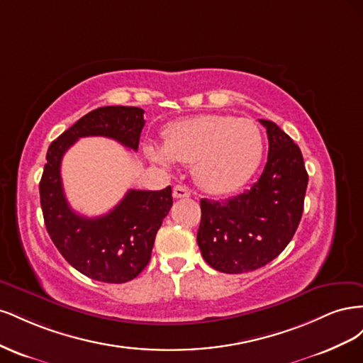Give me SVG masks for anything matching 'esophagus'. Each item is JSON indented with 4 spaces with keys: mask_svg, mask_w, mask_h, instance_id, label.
Masks as SVG:
<instances>
[{
    "mask_svg": "<svg viewBox=\"0 0 363 363\" xmlns=\"http://www.w3.org/2000/svg\"><path fill=\"white\" fill-rule=\"evenodd\" d=\"M172 196L174 199H189L191 196V191L186 188V186H183V184H177L174 188V191H172Z\"/></svg>",
    "mask_w": 363,
    "mask_h": 363,
    "instance_id": "obj_1",
    "label": "esophagus"
}]
</instances>
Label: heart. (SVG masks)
Listing matches in <instances>:
<instances>
[{
    "mask_svg": "<svg viewBox=\"0 0 363 363\" xmlns=\"http://www.w3.org/2000/svg\"><path fill=\"white\" fill-rule=\"evenodd\" d=\"M263 136L250 119L230 115H199L164 130V147L147 148L152 162L194 163V177L211 194L235 192L252 177L263 157Z\"/></svg>",
    "mask_w": 363,
    "mask_h": 363,
    "instance_id": "1",
    "label": "heart"
}]
</instances>
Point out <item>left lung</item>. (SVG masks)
<instances>
[{"mask_svg":"<svg viewBox=\"0 0 363 363\" xmlns=\"http://www.w3.org/2000/svg\"><path fill=\"white\" fill-rule=\"evenodd\" d=\"M269 140L259 180L228 200L203 199L196 242L203 259L225 274L265 267L291 242L300 224L307 175L298 145L274 124L260 119Z\"/></svg>","mask_w":363,"mask_h":363,"instance_id":"left-lung-1","label":"left lung"}]
</instances>
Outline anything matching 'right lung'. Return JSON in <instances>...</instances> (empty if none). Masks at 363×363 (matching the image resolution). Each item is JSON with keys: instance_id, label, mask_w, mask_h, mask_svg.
I'll return each mask as SVG.
<instances>
[{"instance_id": "add662e5", "label": "right lung", "mask_w": 363, "mask_h": 363, "mask_svg": "<svg viewBox=\"0 0 363 363\" xmlns=\"http://www.w3.org/2000/svg\"><path fill=\"white\" fill-rule=\"evenodd\" d=\"M144 125L139 107H98L63 131L47 151L39 194L48 235L69 265L98 281L125 283L148 265L157 230L172 206L171 186L162 191L130 189L108 213L82 216L65 196L62 157L86 136L111 138L138 151Z\"/></svg>"}]
</instances>
